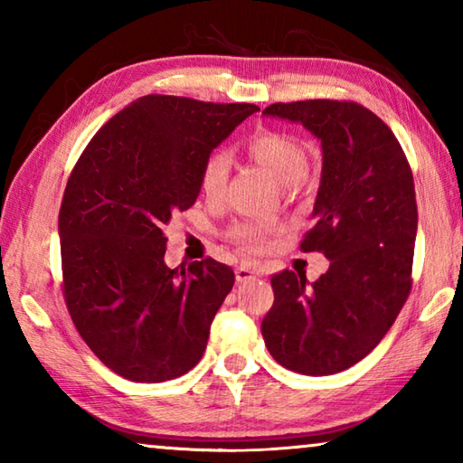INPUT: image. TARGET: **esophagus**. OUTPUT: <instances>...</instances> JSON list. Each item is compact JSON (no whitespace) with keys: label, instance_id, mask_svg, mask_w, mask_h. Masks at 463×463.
I'll list each match as a JSON object with an SVG mask.
<instances>
[{"label":"esophagus","instance_id":"obj_1","mask_svg":"<svg viewBox=\"0 0 463 463\" xmlns=\"http://www.w3.org/2000/svg\"><path fill=\"white\" fill-rule=\"evenodd\" d=\"M234 276H237L239 284H245V281H249V279H255L257 273H255V269H250L249 265H241V268H237V271H234Z\"/></svg>","mask_w":463,"mask_h":463}]
</instances>
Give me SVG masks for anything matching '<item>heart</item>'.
<instances>
[{
	"label": "heart",
	"instance_id": "b5f03b06",
	"mask_svg": "<svg viewBox=\"0 0 463 463\" xmlns=\"http://www.w3.org/2000/svg\"><path fill=\"white\" fill-rule=\"evenodd\" d=\"M245 153L255 165L268 171V174L279 182L281 185L296 187L302 184L304 174L308 169L307 148L300 140L284 135V132L273 130H261L255 132L253 137L247 140ZM229 156L224 153H213L203 161L202 174H200V185L202 192L208 198H221L226 179H229ZM231 239L247 250H257L265 245V239L269 234V226L263 222L242 221L237 222L231 229Z\"/></svg>",
	"mask_w": 463,
	"mask_h": 463
}]
</instances>
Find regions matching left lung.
<instances>
[{"label":"left lung","instance_id":"left-lung-1","mask_svg":"<svg viewBox=\"0 0 463 463\" xmlns=\"http://www.w3.org/2000/svg\"><path fill=\"white\" fill-rule=\"evenodd\" d=\"M263 114L318 138L315 226L300 249L331 261L312 284L288 269L271 278L276 300L263 339L288 370L343 372L383 339L411 292L419 214L409 161L386 124L354 101L271 104Z\"/></svg>","mask_w":463,"mask_h":463}]
</instances>
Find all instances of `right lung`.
Listing matches in <instances>:
<instances>
[{
  "instance_id": "1",
  "label": "right lung",
  "mask_w": 463,
  "mask_h": 463,
  "mask_svg": "<svg viewBox=\"0 0 463 463\" xmlns=\"http://www.w3.org/2000/svg\"><path fill=\"white\" fill-rule=\"evenodd\" d=\"M257 109L138 98L77 161L59 213L62 289L83 341L122 378L174 380L206 351L234 273L214 260L167 268L161 229L194 206L203 161Z\"/></svg>"
}]
</instances>
